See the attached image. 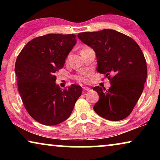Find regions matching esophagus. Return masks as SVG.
<instances>
[{"instance_id": "34e87169", "label": "esophagus", "mask_w": 160, "mask_h": 160, "mask_svg": "<svg viewBox=\"0 0 160 160\" xmlns=\"http://www.w3.org/2000/svg\"><path fill=\"white\" fill-rule=\"evenodd\" d=\"M83 89H84V91H89V89H90V88H89V87H83Z\"/></svg>"}]
</instances>
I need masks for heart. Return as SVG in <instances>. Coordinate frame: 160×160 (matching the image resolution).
<instances>
[{"mask_svg": "<svg viewBox=\"0 0 160 160\" xmlns=\"http://www.w3.org/2000/svg\"><path fill=\"white\" fill-rule=\"evenodd\" d=\"M87 49V47L84 48L83 49ZM87 76H88V74H87L86 72L83 71V72H80V73H78L77 75L74 76V78H75V79L76 81H78V82H87Z\"/></svg>", "mask_w": 160, "mask_h": 160, "instance_id": "b5f03b06", "label": "heart"}]
</instances>
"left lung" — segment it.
Segmentation results:
<instances>
[{
    "instance_id": "left-lung-1",
    "label": "left lung",
    "mask_w": 160,
    "mask_h": 160,
    "mask_svg": "<svg viewBox=\"0 0 160 160\" xmlns=\"http://www.w3.org/2000/svg\"><path fill=\"white\" fill-rule=\"evenodd\" d=\"M78 38L95 52L97 71L111 82L108 89L93 88L100 98L94 111L111 121L125 119L141 97L147 76L141 48L130 37L114 30L80 32Z\"/></svg>"
}]
</instances>
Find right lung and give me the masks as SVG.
Returning <instances> with one entry per match:
<instances>
[{"label":"right lung","instance_id":"right-lung-1","mask_svg":"<svg viewBox=\"0 0 160 160\" xmlns=\"http://www.w3.org/2000/svg\"><path fill=\"white\" fill-rule=\"evenodd\" d=\"M74 34H47L30 41L15 63L19 93L30 117L44 125H55L71 116L82 87L61 89L55 73L76 43Z\"/></svg>","mask_w":160,"mask_h":160}]
</instances>
